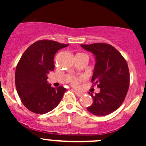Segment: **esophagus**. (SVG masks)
Instances as JSON below:
<instances>
[{
	"instance_id": "1",
	"label": "esophagus",
	"mask_w": 146,
	"mask_h": 146,
	"mask_svg": "<svg viewBox=\"0 0 146 146\" xmlns=\"http://www.w3.org/2000/svg\"><path fill=\"white\" fill-rule=\"evenodd\" d=\"M74 92H75V95H76L78 97H82L83 95L82 93H81V92H79V91H78V90H74Z\"/></svg>"
}]
</instances>
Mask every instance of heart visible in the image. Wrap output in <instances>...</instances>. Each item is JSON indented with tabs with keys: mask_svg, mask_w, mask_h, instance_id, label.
<instances>
[{
	"mask_svg": "<svg viewBox=\"0 0 146 146\" xmlns=\"http://www.w3.org/2000/svg\"><path fill=\"white\" fill-rule=\"evenodd\" d=\"M85 78L83 76H80V77H72L70 80V82L73 86H78L79 85V84L81 81H83L84 80Z\"/></svg>",
	"mask_w": 146,
	"mask_h": 146,
	"instance_id": "1",
	"label": "heart"
}]
</instances>
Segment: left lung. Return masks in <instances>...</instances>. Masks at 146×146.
I'll return each mask as SVG.
<instances>
[{
  "label": "left lung",
  "instance_id": "obj_1",
  "mask_svg": "<svg viewBox=\"0 0 146 146\" xmlns=\"http://www.w3.org/2000/svg\"><path fill=\"white\" fill-rule=\"evenodd\" d=\"M95 56L91 82L100 88L93 95V104L87 110L97 116H105L118 109L124 101L130 84V73L126 60L114 46L106 43L81 44Z\"/></svg>",
  "mask_w": 146,
  "mask_h": 146
}]
</instances>
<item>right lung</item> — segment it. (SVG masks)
Masks as SVG:
<instances>
[{"instance_id": "add662e5", "label": "right lung", "mask_w": 146, "mask_h": 146, "mask_svg": "<svg viewBox=\"0 0 146 146\" xmlns=\"http://www.w3.org/2000/svg\"><path fill=\"white\" fill-rule=\"evenodd\" d=\"M68 44L41 40L26 49L18 62L15 73L16 90L22 103L30 111L42 115L59 104L66 89L51 87L46 75L54 70V56Z\"/></svg>"}]
</instances>
